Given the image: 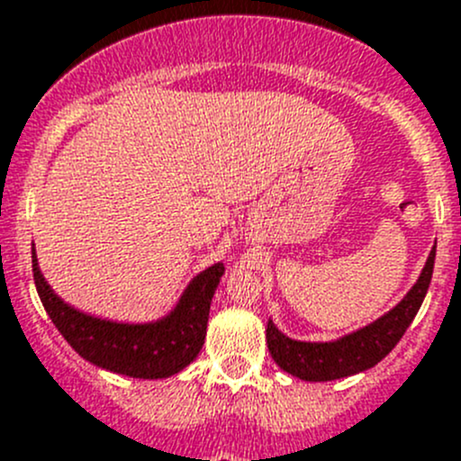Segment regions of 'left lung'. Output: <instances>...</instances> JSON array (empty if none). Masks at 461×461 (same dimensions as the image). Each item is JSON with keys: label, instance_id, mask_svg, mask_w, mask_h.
I'll use <instances>...</instances> for the list:
<instances>
[{"label": "left lung", "instance_id": "8db88e82", "mask_svg": "<svg viewBox=\"0 0 461 461\" xmlns=\"http://www.w3.org/2000/svg\"><path fill=\"white\" fill-rule=\"evenodd\" d=\"M434 255H437V245L429 252L425 268L420 270L419 282L389 313L377 318L366 328L337 339V341H295V339H289L286 334L279 332L273 321H268L266 341H268V350L275 364L282 371L291 373L304 382L339 380V377L355 375V373L375 366L377 361H382L393 350L395 343L402 339V334L407 332L414 316L419 313L425 294H428L429 279H432Z\"/></svg>", "mask_w": 461, "mask_h": 461}]
</instances>
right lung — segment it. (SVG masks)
<instances>
[{"label": "right lung", "mask_w": 461, "mask_h": 461, "mask_svg": "<svg viewBox=\"0 0 461 461\" xmlns=\"http://www.w3.org/2000/svg\"><path fill=\"white\" fill-rule=\"evenodd\" d=\"M33 282L45 312L68 343L95 366L140 380H161L186 368L204 346L211 298L225 266L213 264L188 284L177 307L154 322H113L81 313L63 303L38 268L32 248Z\"/></svg>", "instance_id": "obj_1"}]
</instances>
